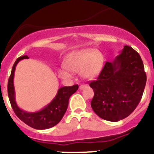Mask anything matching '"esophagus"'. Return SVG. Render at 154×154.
I'll return each instance as SVG.
<instances>
[{"mask_svg":"<svg viewBox=\"0 0 154 154\" xmlns=\"http://www.w3.org/2000/svg\"><path fill=\"white\" fill-rule=\"evenodd\" d=\"M87 87V85H85V84H82V85H80V86H79V88L81 89V90H82V89H84L85 88H86Z\"/></svg>","mask_w":154,"mask_h":154,"instance_id":"34e87169","label":"esophagus"}]
</instances>
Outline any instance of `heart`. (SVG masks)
<instances>
[{
    "mask_svg": "<svg viewBox=\"0 0 154 154\" xmlns=\"http://www.w3.org/2000/svg\"><path fill=\"white\" fill-rule=\"evenodd\" d=\"M104 65L103 54L92 48L78 50L67 55L63 61V66L72 72L80 71V75L85 79H94L99 75ZM60 78L69 80L72 75L65 69L58 71Z\"/></svg>",
    "mask_w": 154,
    "mask_h": 154,
    "instance_id": "1",
    "label": "heart"
}]
</instances>
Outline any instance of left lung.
I'll return each mask as SVG.
<instances>
[{"instance_id": "left-lung-1", "label": "left lung", "mask_w": 154, "mask_h": 154, "mask_svg": "<svg viewBox=\"0 0 154 154\" xmlns=\"http://www.w3.org/2000/svg\"><path fill=\"white\" fill-rule=\"evenodd\" d=\"M147 82L144 64L138 53L129 46L112 62H106L96 81L91 107L103 119L118 122L130 115L138 105Z\"/></svg>"}]
</instances>
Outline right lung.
I'll return each mask as SVG.
<instances>
[{"label": "right lung", "instance_id": "obj_1", "mask_svg": "<svg viewBox=\"0 0 154 154\" xmlns=\"http://www.w3.org/2000/svg\"><path fill=\"white\" fill-rule=\"evenodd\" d=\"M28 56H22L16 60L12 68L11 74L8 80L7 92L10 104L16 115L26 125L35 129H48L59 123L66 111L70 96L78 90L79 85H75L69 87H61L55 97L51 103L37 112H27L20 109L16 102L15 88H14V72L16 66L20 60L28 59Z\"/></svg>", "mask_w": 154, "mask_h": 154}]
</instances>
